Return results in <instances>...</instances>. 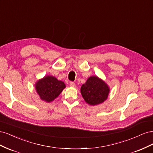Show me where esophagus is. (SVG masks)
I'll use <instances>...</instances> for the list:
<instances>
[{"mask_svg":"<svg viewBox=\"0 0 153 153\" xmlns=\"http://www.w3.org/2000/svg\"><path fill=\"white\" fill-rule=\"evenodd\" d=\"M69 85H70L71 87H76L75 83L73 82H71L70 83H69Z\"/></svg>","mask_w":153,"mask_h":153,"instance_id":"1","label":"esophagus"}]
</instances>
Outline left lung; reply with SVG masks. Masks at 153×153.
<instances>
[{
	"instance_id": "left-lung-1",
	"label": "left lung",
	"mask_w": 153,
	"mask_h": 153,
	"mask_svg": "<svg viewBox=\"0 0 153 153\" xmlns=\"http://www.w3.org/2000/svg\"><path fill=\"white\" fill-rule=\"evenodd\" d=\"M80 92L85 102L90 105L103 103L107 99L110 88L106 83L96 76L88 78L81 87Z\"/></svg>"
}]
</instances>
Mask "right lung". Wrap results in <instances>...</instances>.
<instances>
[{
  "label": "right lung",
  "instance_id": "add662e5",
  "mask_svg": "<svg viewBox=\"0 0 153 153\" xmlns=\"http://www.w3.org/2000/svg\"><path fill=\"white\" fill-rule=\"evenodd\" d=\"M66 85L53 76H46L36 82L35 88L41 100L49 103L57 98Z\"/></svg>",
  "mask_w": 153,
  "mask_h": 153
}]
</instances>
